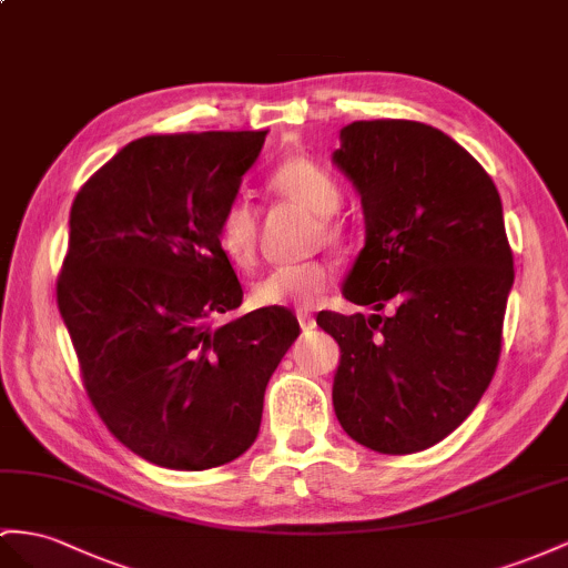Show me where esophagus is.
Returning a JSON list of instances; mask_svg holds the SVG:
<instances>
[{
  "mask_svg": "<svg viewBox=\"0 0 568 568\" xmlns=\"http://www.w3.org/2000/svg\"><path fill=\"white\" fill-rule=\"evenodd\" d=\"M297 322H300L302 331H310V328H314V326H316L314 316H312L310 312H297Z\"/></svg>",
  "mask_w": 568,
  "mask_h": 568,
  "instance_id": "1",
  "label": "esophagus"
}]
</instances>
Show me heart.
<instances>
[{"mask_svg":"<svg viewBox=\"0 0 568 568\" xmlns=\"http://www.w3.org/2000/svg\"><path fill=\"white\" fill-rule=\"evenodd\" d=\"M271 186L281 196L300 203L316 215H331L341 203V184L333 174L314 163L307 155H293L273 170ZM324 232L328 240L341 235V225L324 221ZM258 240V217L250 201L235 199L223 211L217 223V242L221 250L240 266H250L256 254ZM331 271L312 261V264L278 266L268 271L252 290V302L256 307H297L310 310L328 287Z\"/></svg>","mask_w":568,"mask_h":568,"instance_id":"1","label":"heart"}]
</instances>
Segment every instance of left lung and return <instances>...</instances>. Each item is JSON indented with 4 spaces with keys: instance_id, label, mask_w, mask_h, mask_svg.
I'll list each match as a JSON object with an SVG mask.
<instances>
[{
    "instance_id": "left-lung-1",
    "label": "left lung",
    "mask_w": 568,
    "mask_h": 568,
    "mask_svg": "<svg viewBox=\"0 0 568 568\" xmlns=\"http://www.w3.org/2000/svg\"><path fill=\"white\" fill-rule=\"evenodd\" d=\"M331 160L365 215L343 297L376 312L316 316L341 347L333 410L357 444L415 454L475 410L497 369L514 285L501 199L463 145L423 122L347 124Z\"/></svg>"
}]
</instances>
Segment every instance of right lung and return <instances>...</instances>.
<instances>
[{
  "instance_id": "right-lung-1",
  "label": "right lung",
  "mask_w": 568,
  "mask_h": 568,
  "mask_svg": "<svg viewBox=\"0 0 568 568\" xmlns=\"http://www.w3.org/2000/svg\"><path fill=\"white\" fill-rule=\"evenodd\" d=\"M268 132L143 136L81 186L57 304L108 429L170 470H209L256 439L271 374L300 336L283 307L242 304L217 242Z\"/></svg>"
}]
</instances>
